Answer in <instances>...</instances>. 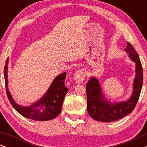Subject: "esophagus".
Listing matches in <instances>:
<instances>
[{
  "mask_svg": "<svg viewBox=\"0 0 147 147\" xmlns=\"http://www.w3.org/2000/svg\"><path fill=\"white\" fill-rule=\"evenodd\" d=\"M86 77V72L84 70H79L75 72L74 75V79L77 84H81L84 82Z\"/></svg>",
  "mask_w": 147,
  "mask_h": 147,
  "instance_id": "34e87169",
  "label": "esophagus"
}]
</instances>
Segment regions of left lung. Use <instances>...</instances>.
Wrapping results in <instances>:
<instances>
[{
    "label": "left lung",
    "mask_w": 147,
    "mask_h": 147,
    "mask_svg": "<svg viewBox=\"0 0 147 147\" xmlns=\"http://www.w3.org/2000/svg\"><path fill=\"white\" fill-rule=\"evenodd\" d=\"M124 51L129 54L130 59L136 63V77L133 83L132 94L126 101L111 102L103 93L97 78L91 77L86 84L87 110L89 115L95 120L103 122H115L131 113L136 107L142 87V67L139 55L129 42Z\"/></svg>",
    "instance_id": "left-lung-1"
}]
</instances>
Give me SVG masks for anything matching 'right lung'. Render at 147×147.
Masks as SVG:
<instances>
[{
	"mask_svg": "<svg viewBox=\"0 0 147 147\" xmlns=\"http://www.w3.org/2000/svg\"><path fill=\"white\" fill-rule=\"evenodd\" d=\"M8 63L9 57L6 60L4 68L6 92L9 101L13 108L25 117L36 121H47L58 116L61 113L62 104L68 88L65 86L66 72H64L55 77L48 90L39 99L24 106L18 104L14 100L8 88Z\"/></svg>",
	"mask_w": 147,
	"mask_h": 147,
	"instance_id": "right-lung-1",
	"label": "right lung"
}]
</instances>
